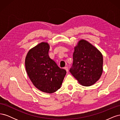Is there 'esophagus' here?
I'll return each mask as SVG.
<instances>
[{"mask_svg":"<svg viewBox=\"0 0 120 120\" xmlns=\"http://www.w3.org/2000/svg\"><path fill=\"white\" fill-rule=\"evenodd\" d=\"M64 68L65 69V70H66V71L68 72V68L67 67H65Z\"/></svg>","mask_w":120,"mask_h":120,"instance_id":"esophagus-1","label":"esophagus"}]
</instances>
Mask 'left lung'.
Masks as SVG:
<instances>
[{
    "mask_svg": "<svg viewBox=\"0 0 120 120\" xmlns=\"http://www.w3.org/2000/svg\"><path fill=\"white\" fill-rule=\"evenodd\" d=\"M103 64L101 52L88 41L82 39L75 48L73 64L70 71L82 85L90 86L100 78Z\"/></svg>",
    "mask_w": 120,
    "mask_h": 120,
    "instance_id": "obj_1",
    "label": "left lung"
}]
</instances>
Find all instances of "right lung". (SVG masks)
Listing matches in <instances>:
<instances>
[{
	"instance_id": "right-lung-1",
	"label": "right lung",
	"mask_w": 120,
	"mask_h": 120,
	"mask_svg": "<svg viewBox=\"0 0 120 120\" xmlns=\"http://www.w3.org/2000/svg\"><path fill=\"white\" fill-rule=\"evenodd\" d=\"M49 49L48 43H39L28 52L25 64L34 85L43 92L51 94L60 88L67 71L49 57Z\"/></svg>"
}]
</instances>
